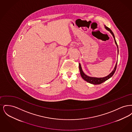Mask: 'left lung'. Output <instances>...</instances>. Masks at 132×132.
I'll use <instances>...</instances> for the list:
<instances>
[{
  "label": "left lung",
  "instance_id": "left-lung-1",
  "mask_svg": "<svg viewBox=\"0 0 132 132\" xmlns=\"http://www.w3.org/2000/svg\"><path fill=\"white\" fill-rule=\"evenodd\" d=\"M104 28H105V29L107 30V31H109L111 34V35H112L113 38H114V39L115 43V44H116V46H117V52H118H118H119L118 47V45H117V44L116 43V39H115V36H114V35L113 32L109 28H108L106 26L104 25ZM117 63V62L116 63V65H115V66L114 67V68L113 69V71L108 75L106 77H102V78L92 77H90V76H88L86 75L84 73V72H83L82 70V66H81V65L80 63H79V69H80V74H81V77H82V78L85 81H86V82H89L90 84H93V85H99V84H101V83L106 81V80H108L109 79H110L113 75V74H114V73H115V72L116 71V69Z\"/></svg>",
  "mask_w": 132,
  "mask_h": 132
}]
</instances>
